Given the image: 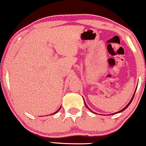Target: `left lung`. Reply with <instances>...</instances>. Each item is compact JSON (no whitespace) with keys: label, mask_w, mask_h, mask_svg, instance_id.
<instances>
[{"label":"left lung","mask_w":146,"mask_h":146,"mask_svg":"<svg viewBox=\"0 0 146 146\" xmlns=\"http://www.w3.org/2000/svg\"><path fill=\"white\" fill-rule=\"evenodd\" d=\"M134 95H135V93H134V94H133V97H132V98H131V101H130V102H129V103H128V105H127L125 107V108H123V109H122V110L119 111V112H117V113H121V112H122V111H123L124 110H125V109H127V107H129V105H130V103H131V102H132V100H133V99ZM84 104H85V106H86V107L87 108H88V109H89V110H90V111H91V110H90V109H89V108H88V107H87V106H86V103H84ZM92 113H94V112H92ZM112 115H114V113H113V114H112Z\"/></svg>","instance_id":"8db88e82"}]
</instances>
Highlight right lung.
I'll list each match as a JSON object with an SVG mask.
<instances>
[{"instance_id": "1", "label": "right lung", "mask_w": 146, "mask_h": 146, "mask_svg": "<svg viewBox=\"0 0 146 146\" xmlns=\"http://www.w3.org/2000/svg\"><path fill=\"white\" fill-rule=\"evenodd\" d=\"M60 109H58V111H56V112H55V113H53V114H55V113H56L57 112H58V111H59V110H60Z\"/></svg>"}]
</instances>
